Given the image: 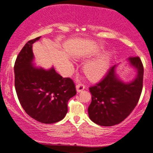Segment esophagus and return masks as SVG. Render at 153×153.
Segmentation results:
<instances>
[{
	"mask_svg": "<svg viewBox=\"0 0 153 153\" xmlns=\"http://www.w3.org/2000/svg\"><path fill=\"white\" fill-rule=\"evenodd\" d=\"M84 88H85V85L81 84V83H80V84H78L76 85V90L78 93H79V92H81L83 90H84Z\"/></svg>",
	"mask_w": 153,
	"mask_h": 153,
	"instance_id": "34e87169",
	"label": "esophagus"
}]
</instances>
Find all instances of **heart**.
<instances>
[{
  "label": "heart",
  "mask_w": 153,
  "mask_h": 153,
  "mask_svg": "<svg viewBox=\"0 0 153 153\" xmlns=\"http://www.w3.org/2000/svg\"><path fill=\"white\" fill-rule=\"evenodd\" d=\"M100 50L97 51V54L100 53ZM111 56V53L107 52L87 62L83 67V71L87 78L91 81H97L103 78L108 70Z\"/></svg>",
  "instance_id": "obj_1"
}]
</instances>
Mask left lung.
I'll return each mask as SVG.
<instances>
[{"instance_id":"left-lung-1","label":"left lung","mask_w":153,"mask_h":153,"mask_svg":"<svg viewBox=\"0 0 153 153\" xmlns=\"http://www.w3.org/2000/svg\"><path fill=\"white\" fill-rule=\"evenodd\" d=\"M129 66L136 70L135 77L124 82L116 73L114 65L100 83L89 88L91 102L88 108L89 118L102 126L121 123L137 106L143 84L144 68L139 57L127 59Z\"/></svg>"}]
</instances>
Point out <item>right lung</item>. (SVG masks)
Segmentation results:
<instances>
[{"label":"right lung","mask_w":153,"mask_h":153,"mask_svg":"<svg viewBox=\"0 0 153 153\" xmlns=\"http://www.w3.org/2000/svg\"><path fill=\"white\" fill-rule=\"evenodd\" d=\"M40 38L28 41L16 57L15 89L27 115L41 123H53L65 117L68 100L76 89L73 80L62 78L53 67L46 70L35 66L33 44Z\"/></svg>","instance_id":"obj_1"}]
</instances>
